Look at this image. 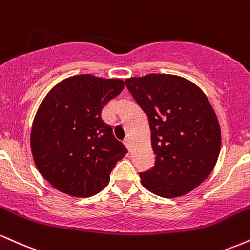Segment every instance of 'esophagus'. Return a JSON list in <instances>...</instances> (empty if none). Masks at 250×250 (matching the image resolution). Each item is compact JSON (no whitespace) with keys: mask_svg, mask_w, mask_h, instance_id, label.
I'll return each instance as SVG.
<instances>
[{"mask_svg":"<svg viewBox=\"0 0 250 250\" xmlns=\"http://www.w3.org/2000/svg\"><path fill=\"white\" fill-rule=\"evenodd\" d=\"M123 143H125V147H127L128 150L130 151V142H129V140H128V139H125V141H123Z\"/></svg>","mask_w":250,"mask_h":250,"instance_id":"esophagus-1","label":"esophagus"}]
</instances>
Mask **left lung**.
Masks as SVG:
<instances>
[{"mask_svg":"<svg viewBox=\"0 0 250 250\" xmlns=\"http://www.w3.org/2000/svg\"><path fill=\"white\" fill-rule=\"evenodd\" d=\"M147 114L155 166L140 173L142 185L162 197H177L213 171L221 149V129L207 96L187 79L149 74L125 80Z\"/></svg>","mask_w":250,"mask_h":250,"instance_id":"1","label":"left lung"}]
</instances>
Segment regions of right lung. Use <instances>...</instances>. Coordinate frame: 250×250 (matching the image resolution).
<instances>
[{
    "label": "right lung",
    "mask_w": 250,
    "mask_h": 250,
    "mask_svg": "<svg viewBox=\"0 0 250 250\" xmlns=\"http://www.w3.org/2000/svg\"><path fill=\"white\" fill-rule=\"evenodd\" d=\"M125 88L120 79L83 74L54 87L33 122L30 148L37 169L57 190L93 196L109 183L127 148L101 119L102 108Z\"/></svg>",
    "instance_id": "obj_1"
}]
</instances>
